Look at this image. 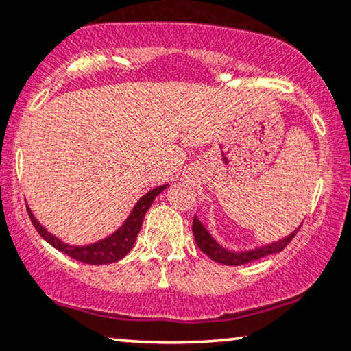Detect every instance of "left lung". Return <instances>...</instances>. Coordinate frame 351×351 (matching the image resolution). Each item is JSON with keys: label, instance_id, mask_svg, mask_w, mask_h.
I'll return each mask as SVG.
<instances>
[{"label": "left lung", "instance_id": "obj_1", "mask_svg": "<svg viewBox=\"0 0 351 351\" xmlns=\"http://www.w3.org/2000/svg\"><path fill=\"white\" fill-rule=\"evenodd\" d=\"M297 231H298V228L293 232H291V234L284 237V239L273 242V244L261 245V247H256V249L245 250V252H232V250L224 249L221 244H218V242L213 239V236L210 234L207 228L200 223V219L195 217V215H194V221H193V234H194L195 244H197L199 249L202 250L205 255L210 256L213 261H217V263L230 265V266L247 265V263H252V261H255V260L263 258V256H266V255L279 254V252L284 250V247H286L289 242L293 239V236L297 234Z\"/></svg>", "mask_w": 351, "mask_h": 351}]
</instances>
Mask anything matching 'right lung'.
<instances>
[{
	"mask_svg": "<svg viewBox=\"0 0 351 351\" xmlns=\"http://www.w3.org/2000/svg\"><path fill=\"white\" fill-rule=\"evenodd\" d=\"M165 188H168V184L157 186V188L147 191V193L144 194L136 204H134L132 213H130L128 218L121 223L119 230H115L112 234L104 237V239H99L93 242V244H86V245L67 244V242L59 239V237L53 234V232H49L43 224L35 218V215L29 207V204H27V212H29V217L32 219V223H34L35 230L38 231V234L43 237L48 244L53 245L54 249H58L59 252H62V254L69 255L70 258L82 261V263L109 265V263H114V261L121 260L125 255L130 254V250L133 249L134 242H136L139 231H141L144 215H146L149 208H151V205L154 200H156L157 195L160 194Z\"/></svg>",
	"mask_w": 351,
	"mask_h": 351,
	"instance_id": "right-lung-1",
	"label": "right lung"
}]
</instances>
